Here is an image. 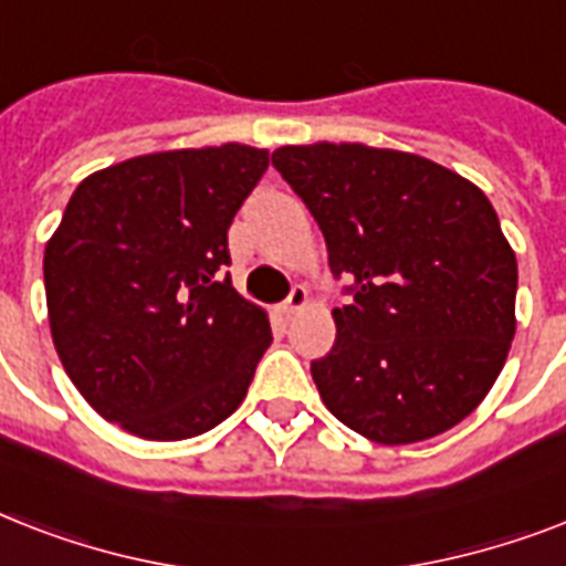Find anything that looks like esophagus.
I'll list each match as a JSON object with an SVG mask.
<instances>
[{"label": "esophagus", "instance_id": "obj_1", "mask_svg": "<svg viewBox=\"0 0 566 566\" xmlns=\"http://www.w3.org/2000/svg\"><path fill=\"white\" fill-rule=\"evenodd\" d=\"M305 302H308V291H305L302 284H296V287L291 291V296L282 302V314L284 317H293L296 311L305 308Z\"/></svg>", "mask_w": 566, "mask_h": 566}]
</instances>
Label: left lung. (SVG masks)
Masks as SVG:
<instances>
[{"mask_svg":"<svg viewBox=\"0 0 566 566\" xmlns=\"http://www.w3.org/2000/svg\"><path fill=\"white\" fill-rule=\"evenodd\" d=\"M273 167L317 220L349 305L311 376L337 420L399 447L461 422L514 340L517 258L482 190L411 153L282 146Z\"/></svg>","mask_w":566,"mask_h":566,"instance_id":"8db88e82","label":"left lung"}]
</instances>
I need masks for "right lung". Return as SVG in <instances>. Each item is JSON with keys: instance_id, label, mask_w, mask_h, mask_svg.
Returning a JSON list of instances; mask_svg holds the SVG:
<instances>
[{"instance_id": "obj_1", "label": "right lung", "mask_w": 566, "mask_h": 566, "mask_svg": "<svg viewBox=\"0 0 566 566\" xmlns=\"http://www.w3.org/2000/svg\"><path fill=\"white\" fill-rule=\"evenodd\" d=\"M270 167L226 144L128 158L75 188L46 243L52 340L78 394L146 440L238 411L273 332L226 273L229 226Z\"/></svg>"}]
</instances>
